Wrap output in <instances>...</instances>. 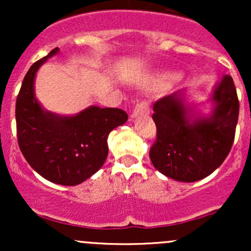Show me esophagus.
<instances>
[{"label": "esophagus", "mask_w": 251, "mask_h": 251, "mask_svg": "<svg viewBox=\"0 0 251 251\" xmlns=\"http://www.w3.org/2000/svg\"><path fill=\"white\" fill-rule=\"evenodd\" d=\"M150 112V103L146 100H142L140 102H138L135 105L133 109V113H132V117L135 118L138 116H142V114H148Z\"/></svg>", "instance_id": "esophagus-1"}]
</instances>
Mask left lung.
Returning <instances> with one entry per match:
<instances>
[{
    "mask_svg": "<svg viewBox=\"0 0 251 251\" xmlns=\"http://www.w3.org/2000/svg\"><path fill=\"white\" fill-rule=\"evenodd\" d=\"M216 108L209 119L190 122L178 93L154 102L157 138L150 149L153 166L166 177L192 183L211 175L231 150L240 113L234 80L223 77L214 92Z\"/></svg>",
    "mask_w": 251,
    "mask_h": 251,
    "instance_id": "8db88e82",
    "label": "left lung"
}]
</instances>
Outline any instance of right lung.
<instances>
[{
	"label": "right lung",
	"instance_id": "obj_1",
	"mask_svg": "<svg viewBox=\"0 0 251 251\" xmlns=\"http://www.w3.org/2000/svg\"><path fill=\"white\" fill-rule=\"evenodd\" d=\"M59 51L34 62L25 75L16 99L19 148L40 176L60 185H77L94 175L108 154L109 132L127 122L120 108L92 106L74 117L45 112L34 96V79L40 66Z\"/></svg>",
	"mask_w": 251,
	"mask_h": 251
}]
</instances>
